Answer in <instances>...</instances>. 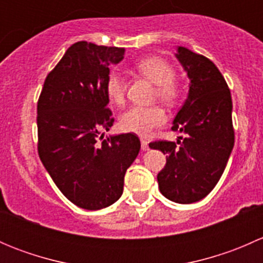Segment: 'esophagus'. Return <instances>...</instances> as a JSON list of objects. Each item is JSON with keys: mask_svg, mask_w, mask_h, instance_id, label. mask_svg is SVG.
I'll list each match as a JSON object with an SVG mask.
<instances>
[{"mask_svg": "<svg viewBox=\"0 0 263 263\" xmlns=\"http://www.w3.org/2000/svg\"><path fill=\"white\" fill-rule=\"evenodd\" d=\"M141 150L142 151H147L148 150V142L145 139L141 140Z\"/></svg>", "mask_w": 263, "mask_h": 263, "instance_id": "1", "label": "esophagus"}]
</instances>
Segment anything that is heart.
<instances>
[{
	"instance_id": "heart-1",
	"label": "heart",
	"mask_w": 263,
	"mask_h": 263,
	"mask_svg": "<svg viewBox=\"0 0 263 263\" xmlns=\"http://www.w3.org/2000/svg\"><path fill=\"white\" fill-rule=\"evenodd\" d=\"M140 75L155 84V97L166 104H174L182 94L181 82L174 78V68L169 61L159 55L142 57L134 63ZM105 92L108 99L115 104H122L126 94V82L121 73L110 71L105 80ZM166 116L158 105L140 107L135 105L127 109L119 118L122 131L146 136L155 127L165 123Z\"/></svg>"
}]
</instances>
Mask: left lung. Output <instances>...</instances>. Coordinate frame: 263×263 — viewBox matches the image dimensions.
Masks as SVG:
<instances>
[{
    "mask_svg": "<svg viewBox=\"0 0 263 263\" xmlns=\"http://www.w3.org/2000/svg\"><path fill=\"white\" fill-rule=\"evenodd\" d=\"M177 60L187 72L190 90L173 121V131L185 137L155 141L148 146L166 154L158 174L159 190L168 200L192 203L213 191L234 146L232 95L219 68L205 55L178 47Z\"/></svg>",
    "mask_w": 263,
    "mask_h": 263,
    "instance_id": "left-lung-1",
    "label": "left lung"
}]
</instances>
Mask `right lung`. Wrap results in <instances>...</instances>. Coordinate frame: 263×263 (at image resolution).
I'll list each match as a JSON object with an SVG mask.
<instances>
[{
	"label": "right lung",
	"mask_w": 263,
	"mask_h": 263,
	"mask_svg": "<svg viewBox=\"0 0 263 263\" xmlns=\"http://www.w3.org/2000/svg\"><path fill=\"white\" fill-rule=\"evenodd\" d=\"M123 54L124 48L72 44L48 73L38 100L39 158L58 190L85 210L108 208L121 197L124 174L141 146L135 134L103 140L115 122L105 80Z\"/></svg>",
	"instance_id": "obj_1"
}]
</instances>
